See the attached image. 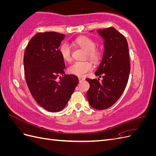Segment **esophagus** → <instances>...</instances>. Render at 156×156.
I'll list each match as a JSON object with an SVG mask.
<instances>
[{
	"label": "esophagus",
	"instance_id": "1",
	"mask_svg": "<svg viewBox=\"0 0 156 156\" xmlns=\"http://www.w3.org/2000/svg\"><path fill=\"white\" fill-rule=\"evenodd\" d=\"M84 78H83V77H79V82H81L83 81H84Z\"/></svg>",
	"mask_w": 156,
	"mask_h": 156
}]
</instances>
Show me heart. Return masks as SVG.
Returning <instances> with one entry per match:
<instances>
[{
    "mask_svg": "<svg viewBox=\"0 0 156 156\" xmlns=\"http://www.w3.org/2000/svg\"><path fill=\"white\" fill-rule=\"evenodd\" d=\"M73 44L81 49L85 50L84 56L92 60L94 62H98L100 60L102 53L101 49L96 47V42L93 39L88 36H83L75 38L73 40ZM59 51L62 58L67 62L72 60V51L68 43H62L61 44ZM92 69V64L88 60L75 61L71 64L68 71L71 74L77 76H84L87 72Z\"/></svg>",
    "mask_w": 156,
    "mask_h": 156,
    "instance_id": "b5f03b06",
    "label": "heart"
}]
</instances>
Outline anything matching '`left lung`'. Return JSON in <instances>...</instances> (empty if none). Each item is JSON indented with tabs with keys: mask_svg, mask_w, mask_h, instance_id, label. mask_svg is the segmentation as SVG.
<instances>
[{
	"mask_svg": "<svg viewBox=\"0 0 156 156\" xmlns=\"http://www.w3.org/2000/svg\"><path fill=\"white\" fill-rule=\"evenodd\" d=\"M98 32L104 39V53L95 75L103 80L86 79L90 84L87 98L93 108L103 110L115 103L124 92L130 64L128 44L123 34L113 27Z\"/></svg>",
	"mask_w": 156,
	"mask_h": 156,
	"instance_id": "left-lung-1",
	"label": "left lung"
}]
</instances>
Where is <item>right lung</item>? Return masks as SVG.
Segmentation results:
<instances>
[{
    "mask_svg": "<svg viewBox=\"0 0 156 156\" xmlns=\"http://www.w3.org/2000/svg\"><path fill=\"white\" fill-rule=\"evenodd\" d=\"M64 37L55 32L38 33L28 44L23 58L26 82L32 96L50 112L63 109L79 83L75 75L64 73V61L58 49Z\"/></svg>",
    "mask_w": 156,
    "mask_h": 156,
    "instance_id": "add662e5",
    "label": "right lung"
}]
</instances>
